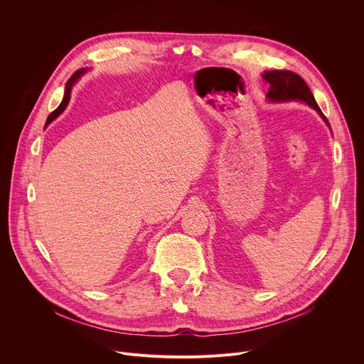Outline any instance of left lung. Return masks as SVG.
Returning <instances> with one entry per match:
<instances>
[{"label":"left lung","instance_id":"1","mask_svg":"<svg viewBox=\"0 0 364 364\" xmlns=\"http://www.w3.org/2000/svg\"><path fill=\"white\" fill-rule=\"evenodd\" d=\"M263 78L269 84L267 98L270 101H291V100L303 101L309 104L311 108H314L328 124L327 118L323 115L320 107L317 105L313 97V92L310 91L309 85L299 74L287 70H274V71H266L263 74Z\"/></svg>","mask_w":364,"mask_h":364}]
</instances>
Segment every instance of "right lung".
I'll return each mask as SVG.
<instances>
[{
  "instance_id": "add662e5",
  "label": "right lung",
  "mask_w": 364,
  "mask_h": 364,
  "mask_svg": "<svg viewBox=\"0 0 364 364\" xmlns=\"http://www.w3.org/2000/svg\"><path fill=\"white\" fill-rule=\"evenodd\" d=\"M84 73V70H78V71H75L70 78H68V81H67V84H65V92H64V98H63V101H61V104L57 107V109H54L50 115H48V118H47V123H46V126L47 124H50L51 121L55 118V117H58L63 111H64V108L67 107V104H68V100H70V92H71V87H73V84L80 78V75Z\"/></svg>"
}]
</instances>
